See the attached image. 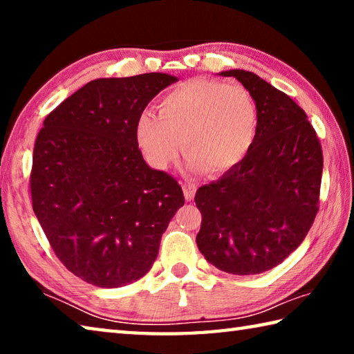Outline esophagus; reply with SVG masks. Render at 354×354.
Returning <instances> with one entry per match:
<instances>
[{"instance_id": "esophagus-1", "label": "esophagus", "mask_w": 354, "mask_h": 354, "mask_svg": "<svg viewBox=\"0 0 354 354\" xmlns=\"http://www.w3.org/2000/svg\"><path fill=\"white\" fill-rule=\"evenodd\" d=\"M183 190H184V198L187 201H192L195 196L196 192V185L194 183H184L183 184Z\"/></svg>"}]
</instances>
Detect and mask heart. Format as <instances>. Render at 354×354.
Listing matches in <instances>:
<instances>
[{"mask_svg":"<svg viewBox=\"0 0 354 354\" xmlns=\"http://www.w3.org/2000/svg\"><path fill=\"white\" fill-rule=\"evenodd\" d=\"M257 107L247 88L214 80H192L159 101V117L142 112L136 140L147 162L167 170L183 149L190 171L221 175L253 147Z\"/></svg>","mask_w":354,"mask_h":354,"instance_id":"obj_1","label":"heart"}]
</instances>
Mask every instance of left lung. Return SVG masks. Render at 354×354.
<instances>
[{"label":"left lung","mask_w":354,"mask_h":354,"mask_svg":"<svg viewBox=\"0 0 354 354\" xmlns=\"http://www.w3.org/2000/svg\"><path fill=\"white\" fill-rule=\"evenodd\" d=\"M257 107V133L234 169L196 190V245L209 263L232 274L270 270L298 248L319 211L322 147L304 111L247 70H227Z\"/></svg>","instance_id":"left-lung-1"}]
</instances>
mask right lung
Segmentation results:
<instances>
[{
	"instance_id": "add662e5",
	"label": "right lung",
	"mask_w": 354,
	"mask_h": 354,
	"mask_svg": "<svg viewBox=\"0 0 354 354\" xmlns=\"http://www.w3.org/2000/svg\"><path fill=\"white\" fill-rule=\"evenodd\" d=\"M178 77H100L64 100L35 139L31 196L53 250L97 287L140 279L184 205L181 185L143 160L136 122Z\"/></svg>"
}]
</instances>
